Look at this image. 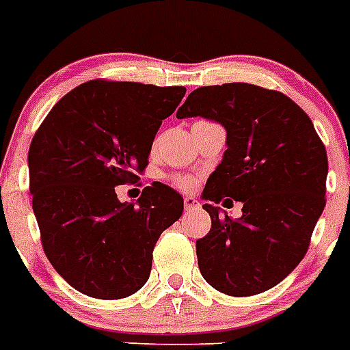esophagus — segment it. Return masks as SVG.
<instances>
[{
  "label": "esophagus",
  "instance_id": "obj_1",
  "mask_svg": "<svg viewBox=\"0 0 350 350\" xmlns=\"http://www.w3.org/2000/svg\"><path fill=\"white\" fill-rule=\"evenodd\" d=\"M200 204H199V200L196 199V197H185V209L187 211H193V209H199Z\"/></svg>",
  "mask_w": 350,
  "mask_h": 350
}]
</instances>
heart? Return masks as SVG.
Listing matches in <instances>:
<instances>
[{
    "instance_id": "obj_1",
    "label": "heart",
    "mask_w": 350,
    "mask_h": 350,
    "mask_svg": "<svg viewBox=\"0 0 350 350\" xmlns=\"http://www.w3.org/2000/svg\"><path fill=\"white\" fill-rule=\"evenodd\" d=\"M172 183L176 185L178 188H181V190H188V188L193 187V178H190V176H172Z\"/></svg>"
}]
</instances>
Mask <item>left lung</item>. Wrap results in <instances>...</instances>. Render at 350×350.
<instances>
[{
	"label": "left lung",
	"mask_w": 350,
	"mask_h": 350,
	"mask_svg": "<svg viewBox=\"0 0 350 350\" xmlns=\"http://www.w3.org/2000/svg\"><path fill=\"white\" fill-rule=\"evenodd\" d=\"M176 116L226 129L227 150L202 199L243 202L238 220L202 206L211 217L196 243L204 280L236 297L275 287L301 262L326 206L327 154L314 123L284 93L247 83L199 88Z\"/></svg>",
	"instance_id": "obj_1"
}]
</instances>
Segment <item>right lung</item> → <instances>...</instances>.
I'll return each instance as SVG.
<instances>
[{"instance_id": "add662e5", "label": "right lung", "mask_w": 350, "mask_h": 350, "mask_svg": "<svg viewBox=\"0 0 350 350\" xmlns=\"http://www.w3.org/2000/svg\"><path fill=\"white\" fill-rule=\"evenodd\" d=\"M187 88L95 79L66 93L36 130L29 192L49 262L96 299L132 296L148 282L160 234L183 213V197L151 183L137 204L116 187L137 183L162 120Z\"/></svg>"}]
</instances>
